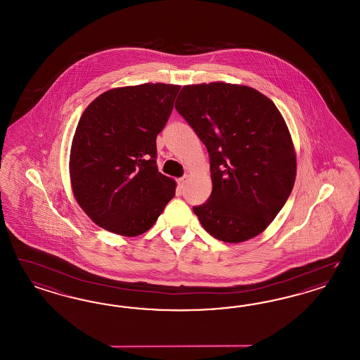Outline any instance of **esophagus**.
I'll use <instances>...</instances> for the list:
<instances>
[{
    "label": "esophagus",
    "instance_id": "esophagus-1",
    "mask_svg": "<svg viewBox=\"0 0 360 360\" xmlns=\"http://www.w3.org/2000/svg\"><path fill=\"white\" fill-rule=\"evenodd\" d=\"M189 180V174H184L183 177H180L179 180H177V183H179V186L180 188H184V186L186 184V181Z\"/></svg>",
    "mask_w": 360,
    "mask_h": 360
}]
</instances>
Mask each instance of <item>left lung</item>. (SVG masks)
<instances>
[{
    "label": "left lung",
    "instance_id": "obj_1",
    "mask_svg": "<svg viewBox=\"0 0 360 360\" xmlns=\"http://www.w3.org/2000/svg\"><path fill=\"white\" fill-rule=\"evenodd\" d=\"M174 108L205 144L212 193L193 208L224 243L264 232L290 196L297 156L276 105L249 86L212 82L181 89Z\"/></svg>",
    "mask_w": 360,
    "mask_h": 360
}]
</instances>
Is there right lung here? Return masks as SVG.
Listing matches in <instances>:
<instances>
[{
  "label": "right lung",
  "instance_id": "add662e5",
  "mask_svg": "<svg viewBox=\"0 0 360 360\" xmlns=\"http://www.w3.org/2000/svg\"><path fill=\"white\" fill-rule=\"evenodd\" d=\"M179 90L165 83L117 87L82 114L71 143L70 181L77 202L98 226L139 236L174 198V179L156 165V136Z\"/></svg>",
  "mask_w": 360,
  "mask_h": 360
}]
</instances>
